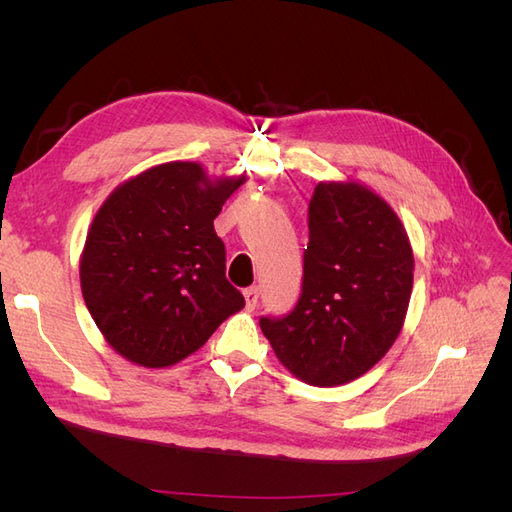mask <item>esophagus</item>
<instances>
[{
  "label": "esophagus",
  "instance_id": "esophagus-1",
  "mask_svg": "<svg viewBox=\"0 0 512 512\" xmlns=\"http://www.w3.org/2000/svg\"><path fill=\"white\" fill-rule=\"evenodd\" d=\"M243 297H245V307L252 312V309H254L256 303H258V288H256V286L245 288V290H243Z\"/></svg>",
  "mask_w": 512,
  "mask_h": 512
}]
</instances>
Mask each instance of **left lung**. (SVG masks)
Segmentation results:
<instances>
[{"label": "left lung", "mask_w": 512, "mask_h": 512, "mask_svg": "<svg viewBox=\"0 0 512 512\" xmlns=\"http://www.w3.org/2000/svg\"><path fill=\"white\" fill-rule=\"evenodd\" d=\"M414 280L408 232L367 185L320 181L309 203L303 292L260 329L280 363L312 386L361 378L404 327Z\"/></svg>", "instance_id": "8db88e82"}]
</instances>
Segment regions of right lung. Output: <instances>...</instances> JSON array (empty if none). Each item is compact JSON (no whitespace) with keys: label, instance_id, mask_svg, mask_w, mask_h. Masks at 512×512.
Wrapping results in <instances>:
<instances>
[{"label":"right lung","instance_id":"1","mask_svg":"<svg viewBox=\"0 0 512 512\" xmlns=\"http://www.w3.org/2000/svg\"><path fill=\"white\" fill-rule=\"evenodd\" d=\"M243 181L175 160L106 196L87 230L79 273L91 318L123 359L147 369L175 365L245 307L226 280V250L213 228Z\"/></svg>","mask_w":512,"mask_h":512}]
</instances>
